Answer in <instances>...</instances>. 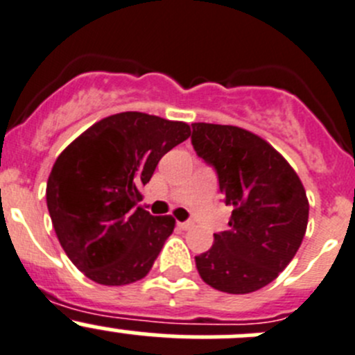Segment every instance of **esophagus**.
Returning <instances> with one entry per match:
<instances>
[{
    "label": "esophagus",
    "instance_id": "34e87169",
    "mask_svg": "<svg viewBox=\"0 0 355 355\" xmlns=\"http://www.w3.org/2000/svg\"><path fill=\"white\" fill-rule=\"evenodd\" d=\"M177 227L182 228V230H191V228L194 227V223H192V221H178Z\"/></svg>",
    "mask_w": 355,
    "mask_h": 355
}]
</instances>
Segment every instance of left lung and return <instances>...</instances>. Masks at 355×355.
I'll use <instances>...</instances> for the list:
<instances>
[{
    "mask_svg": "<svg viewBox=\"0 0 355 355\" xmlns=\"http://www.w3.org/2000/svg\"><path fill=\"white\" fill-rule=\"evenodd\" d=\"M192 146L216 170L232 207L228 230L214 234L196 266L209 287L250 293L287 268L306 235L309 202L295 170L264 139L234 125L192 123Z\"/></svg>",
    "mask_w": 355,
    "mask_h": 355,
    "instance_id": "left-lung-1",
    "label": "left lung"
}]
</instances>
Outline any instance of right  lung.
Wrapping results in <instances>:
<instances>
[{"mask_svg":"<svg viewBox=\"0 0 355 355\" xmlns=\"http://www.w3.org/2000/svg\"><path fill=\"white\" fill-rule=\"evenodd\" d=\"M189 135L184 121L125 111L96 121L55 161L49 216L67 256L92 282L128 285L149 273L175 220L137 206L141 187Z\"/></svg>","mask_w":355,"mask_h":355,"instance_id":"right-lung-1","label":"right lung"}]
</instances>
